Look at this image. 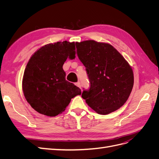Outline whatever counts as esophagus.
I'll return each mask as SVG.
<instances>
[{
	"instance_id": "obj_1",
	"label": "esophagus",
	"mask_w": 159,
	"mask_h": 159,
	"mask_svg": "<svg viewBox=\"0 0 159 159\" xmlns=\"http://www.w3.org/2000/svg\"><path fill=\"white\" fill-rule=\"evenodd\" d=\"M75 85H76V86H78V87H79L80 88H81V85H80V81H78V82H77V83H75Z\"/></svg>"
}]
</instances>
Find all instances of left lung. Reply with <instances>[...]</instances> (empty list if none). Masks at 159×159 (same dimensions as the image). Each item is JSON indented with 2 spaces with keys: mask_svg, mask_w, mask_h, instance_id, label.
I'll use <instances>...</instances> for the list:
<instances>
[{
  "mask_svg": "<svg viewBox=\"0 0 159 159\" xmlns=\"http://www.w3.org/2000/svg\"><path fill=\"white\" fill-rule=\"evenodd\" d=\"M77 54L87 71L89 90L81 97L95 112L107 115L125 104L132 91L133 71L124 57L108 43L75 42Z\"/></svg>",
  "mask_w": 159,
  "mask_h": 159,
  "instance_id": "left-lung-1",
  "label": "left lung"
}]
</instances>
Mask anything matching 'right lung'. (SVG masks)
Here are the masks:
<instances>
[{"instance_id": "add662e5", "label": "right lung", "mask_w": 159, "mask_h": 159, "mask_svg": "<svg viewBox=\"0 0 159 159\" xmlns=\"http://www.w3.org/2000/svg\"><path fill=\"white\" fill-rule=\"evenodd\" d=\"M75 42L44 45L31 56L22 79V90L30 106L40 114L55 117L64 111L81 89L66 80L63 65L75 57Z\"/></svg>"}]
</instances>
